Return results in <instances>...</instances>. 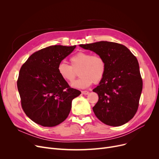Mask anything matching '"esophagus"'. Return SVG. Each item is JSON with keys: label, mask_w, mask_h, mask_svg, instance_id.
Masks as SVG:
<instances>
[{"label": "esophagus", "mask_w": 159, "mask_h": 159, "mask_svg": "<svg viewBox=\"0 0 159 159\" xmlns=\"http://www.w3.org/2000/svg\"><path fill=\"white\" fill-rule=\"evenodd\" d=\"M89 91H86V90H84V91H82V93L83 95H88L89 94Z\"/></svg>", "instance_id": "1"}]
</instances>
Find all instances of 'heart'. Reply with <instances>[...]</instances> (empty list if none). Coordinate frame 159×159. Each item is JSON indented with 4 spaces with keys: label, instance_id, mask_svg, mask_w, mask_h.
<instances>
[{
    "label": "heart",
    "instance_id": "1",
    "mask_svg": "<svg viewBox=\"0 0 159 159\" xmlns=\"http://www.w3.org/2000/svg\"><path fill=\"white\" fill-rule=\"evenodd\" d=\"M71 65L65 62L58 64L57 70L61 78L68 83L73 82L79 71L80 78L71 86L74 88H86L92 83L97 84L103 79L106 71V62L99 54L80 52L70 58Z\"/></svg>",
    "mask_w": 159,
    "mask_h": 159
}]
</instances>
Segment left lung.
Wrapping results in <instances>:
<instances>
[{
    "label": "left lung",
    "mask_w": 159,
    "mask_h": 159,
    "mask_svg": "<svg viewBox=\"0 0 159 159\" xmlns=\"http://www.w3.org/2000/svg\"><path fill=\"white\" fill-rule=\"evenodd\" d=\"M80 46L102 55L106 62L104 76L93 90L98 95L93 107L95 115L111 126L126 124L136 114L143 90L137 58L125 46L112 42L100 41Z\"/></svg>",
    "instance_id": "obj_1"
}]
</instances>
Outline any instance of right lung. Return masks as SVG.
I'll list each match as a JSON object with an SVG mask.
<instances>
[{
    "label": "right lung",
    "instance_id": "obj_1",
    "mask_svg": "<svg viewBox=\"0 0 159 159\" xmlns=\"http://www.w3.org/2000/svg\"><path fill=\"white\" fill-rule=\"evenodd\" d=\"M76 46H51L33 53L22 66L17 88L22 110L35 123L53 127L66 119L72 100L81 92L71 88L57 67Z\"/></svg>",
    "mask_w": 159,
    "mask_h": 159
}]
</instances>
